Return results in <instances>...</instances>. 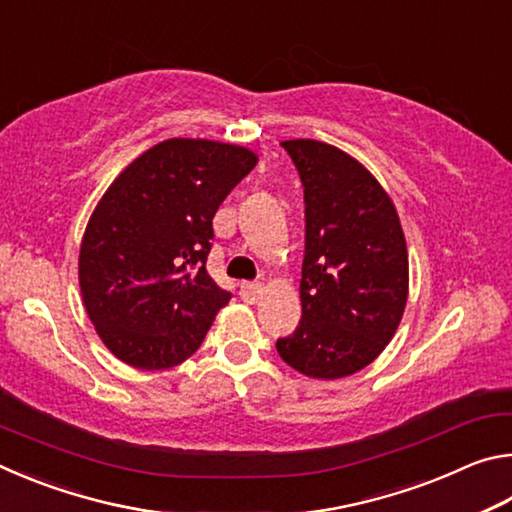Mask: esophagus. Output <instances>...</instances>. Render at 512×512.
Instances as JSON below:
<instances>
[{"label": "esophagus", "mask_w": 512, "mask_h": 512, "mask_svg": "<svg viewBox=\"0 0 512 512\" xmlns=\"http://www.w3.org/2000/svg\"><path fill=\"white\" fill-rule=\"evenodd\" d=\"M262 293H264V284H259V282H244L241 284V298H244L246 302H255L262 298Z\"/></svg>", "instance_id": "34e87169"}]
</instances>
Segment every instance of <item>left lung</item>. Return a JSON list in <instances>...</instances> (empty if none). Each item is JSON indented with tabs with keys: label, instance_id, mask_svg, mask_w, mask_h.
I'll return each mask as SVG.
<instances>
[{
	"label": "left lung",
	"instance_id": "1",
	"mask_svg": "<svg viewBox=\"0 0 512 512\" xmlns=\"http://www.w3.org/2000/svg\"><path fill=\"white\" fill-rule=\"evenodd\" d=\"M305 187L302 318L277 339L293 370L341 379L375 361L409 298V253L400 216L379 180L332 144L287 140Z\"/></svg>",
	"mask_w": 512,
	"mask_h": 512
}]
</instances>
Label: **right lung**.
I'll return each mask as SVG.
<instances>
[{"label":"right lung","mask_w":512,"mask_h":512,"mask_svg":"<svg viewBox=\"0 0 512 512\" xmlns=\"http://www.w3.org/2000/svg\"><path fill=\"white\" fill-rule=\"evenodd\" d=\"M255 164L246 146L171 137L112 180L85 228L79 284L119 361L164 370L201 348L230 300L205 271L212 219Z\"/></svg>","instance_id":"add662e5"}]
</instances>
